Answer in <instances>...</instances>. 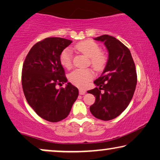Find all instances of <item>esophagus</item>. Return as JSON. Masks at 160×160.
<instances>
[{
	"mask_svg": "<svg viewBox=\"0 0 160 160\" xmlns=\"http://www.w3.org/2000/svg\"><path fill=\"white\" fill-rule=\"evenodd\" d=\"M79 94L82 95H84L86 94V91L84 90V89H79Z\"/></svg>",
	"mask_w": 160,
	"mask_h": 160,
	"instance_id": "34e87169",
	"label": "esophagus"
}]
</instances>
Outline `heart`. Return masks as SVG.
I'll use <instances>...</instances> for the list:
<instances>
[{"instance_id": "obj_1", "label": "heart", "mask_w": 160, "mask_h": 160, "mask_svg": "<svg viewBox=\"0 0 160 160\" xmlns=\"http://www.w3.org/2000/svg\"><path fill=\"white\" fill-rule=\"evenodd\" d=\"M75 49L89 58V63L95 71H100L106 62V57L100 52V47L92 41H84L77 43ZM60 62L65 68H71L73 65V54L69 48L63 50L60 54ZM93 74L89 69H76L68 75L69 81L78 87L84 88L92 78Z\"/></svg>"}]
</instances>
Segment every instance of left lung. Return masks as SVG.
<instances>
[{
    "instance_id": "1",
    "label": "left lung",
    "mask_w": 160,
    "mask_h": 160,
    "mask_svg": "<svg viewBox=\"0 0 160 160\" xmlns=\"http://www.w3.org/2000/svg\"><path fill=\"white\" fill-rule=\"evenodd\" d=\"M94 39L104 43L108 59L101 76L94 82L98 87L87 91L95 96L89 110L95 117L108 121L128 106L135 92L137 73L130 51L121 41L108 35Z\"/></svg>"
}]
</instances>
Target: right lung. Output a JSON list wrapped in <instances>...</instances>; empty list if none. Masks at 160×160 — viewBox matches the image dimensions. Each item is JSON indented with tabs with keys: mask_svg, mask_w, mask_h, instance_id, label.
Here are the masks:
<instances>
[{
	"mask_svg": "<svg viewBox=\"0 0 160 160\" xmlns=\"http://www.w3.org/2000/svg\"><path fill=\"white\" fill-rule=\"evenodd\" d=\"M72 41L58 37L36 43L26 56L22 71V85L28 104L43 119L58 122L68 116L78 90L68 82L60 54Z\"/></svg>",
	"mask_w": 160,
	"mask_h": 160,
	"instance_id": "obj_1",
	"label": "right lung"
}]
</instances>
